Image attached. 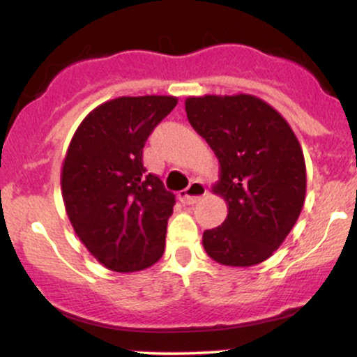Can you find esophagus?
Masks as SVG:
<instances>
[{
    "label": "esophagus",
    "instance_id": "1",
    "mask_svg": "<svg viewBox=\"0 0 357 357\" xmlns=\"http://www.w3.org/2000/svg\"><path fill=\"white\" fill-rule=\"evenodd\" d=\"M204 195H206V186H204L202 181H192L186 190L179 191L178 196L184 204H195L198 203Z\"/></svg>",
    "mask_w": 357,
    "mask_h": 357
}]
</instances>
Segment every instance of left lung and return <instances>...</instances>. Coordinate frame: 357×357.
Returning a JSON list of instances; mask_svg holds the SVG:
<instances>
[{
	"mask_svg": "<svg viewBox=\"0 0 357 357\" xmlns=\"http://www.w3.org/2000/svg\"><path fill=\"white\" fill-rule=\"evenodd\" d=\"M188 121L215 151L228 203L221 227L203 233V247L228 267H252L284 243L305 199V161L287 121L248 93L188 97Z\"/></svg>",
	"mask_w": 357,
	"mask_h": 357,
	"instance_id": "obj_1",
	"label": "left lung"
}]
</instances>
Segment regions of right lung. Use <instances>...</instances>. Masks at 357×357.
Instances as JSON below:
<instances>
[{
	"instance_id": "right-lung-1",
	"label": "right lung",
	"mask_w": 357,
	"mask_h": 357,
	"mask_svg": "<svg viewBox=\"0 0 357 357\" xmlns=\"http://www.w3.org/2000/svg\"><path fill=\"white\" fill-rule=\"evenodd\" d=\"M178 104L171 96L119 97L82 121L61 167L73 230L105 268L139 272L162 257L174 195L147 173L142 149Z\"/></svg>"
}]
</instances>
